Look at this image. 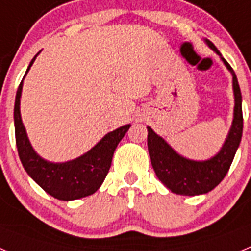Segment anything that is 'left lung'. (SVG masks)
I'll return each mask as SVG.
<instances>
[{
  "mask_svg": "<svg viewBox=\"0 0 251 251\" xmlns=\"http://www.w3.org/2000/svg\"><path fill=\"white\" fill-rule=\"evenodd\" d=\"M217 55H220L223 63L232 75V89H234V119L225 143L217 154L207 161H192L179 156L178 153L168 145L165 139L148 129V152L152 167L157 177L171 191L183 196L207 194L214 190L226 176L235 153L240 145L243 136V109H241V92L238 77L229 63L221 56L220 51L210 41L205 40Z\"/></svg>",
  "mask_w": 251,
  "mask_h": 251,
  "instance_id": "left-lung-1",
  "label": "left lung"
}]
</instances>
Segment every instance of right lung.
<instances>
[{"mask_svg": "<svg viewBox=\"0 0 251 251\" xmlns=\"http://www.w3.org/2000/svg\"><path fill=\"white\" fill-rule=\"evenodd\" d=\"M31 60L26 74L34 64L35 59ZM24 76V77H25ZM22 84L24 79L19 85L15 99V136H16V146L21 163L28 174V176L35 182L57 200L72 201L89 196L94 194L101 186L104 178L109 172L112 158L114 151L124 134L129 129L130 124L117 128L113 132L108 133L90 151L84 153L83 156L61 163L49 162L35 152L26 134L20 113V98H21Z\"/></svg>", "mask_w": 251, "mask_h": 251, "instance_id": "right-lung-1", "label": "right lung"}]
</instances>
